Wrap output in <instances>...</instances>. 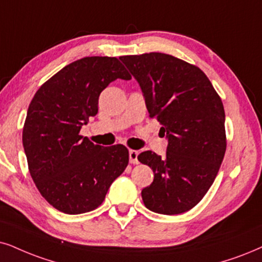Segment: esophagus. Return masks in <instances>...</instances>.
I'll return each instance as SVG.
<instances>
[{
    "label": "esophagus",
    "mask_w": 262,
    "mask_h": 262,
    "mask_svg": "<svg viewBox=\"0 0 262 262\" xmlns=\"http://www.w3.org/2000/svg\"><path fill=\"white\" fill-rule=\"evenodd\" d=\"M138 155L139 152L135 151V150H129V162H130L132 164H138L139 161H138Z\"/></svg>",
    "instance_id": "esophagus-1"
}]
</instances>
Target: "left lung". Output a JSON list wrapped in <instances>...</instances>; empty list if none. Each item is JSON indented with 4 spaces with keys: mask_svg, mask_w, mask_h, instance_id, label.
Instances as JSON below:
<instances>
[{
    "mask_svg": "<svg viewBox=\"0 0 262 262\" xmlns=\"http://www.w3.org/2000/svg\"><path fill=\"white\" fill-rule=\"evenodd\" d=\"M140 84L151 118L167 133L164 157L152 151L138 156L154 170L141 191L145 207L164 215L197 205L213 185L226 152L223 101L207 75L164 53L120 58Z\"/></svg>",
    "mask_w": 262,
    "mask_h": 262,
    "instance_id": "obj_1",
    "label": "left lung"
}]
</instances>
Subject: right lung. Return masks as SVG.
Here are the masks:
<instances>
[{
  "label": "right lung",
  "instance_id": "obj_1",
  "mask_svg": "<svg viewBox=\"0 0 262 262\" xmlns=\"http://www.w3.org/2000/svg\"><path fill=\"white\" fill-rule=\"evenodd\" d=\"M130 79L115 57H85L46 81L30 102L23 128L29 171L42 197L65 214L92 211L129 162L124 145H95L79 134L98 114L100 93Z\"/></svg>",
  "mask_w": 262,
  "mask_h": 262
}]
</instances>
